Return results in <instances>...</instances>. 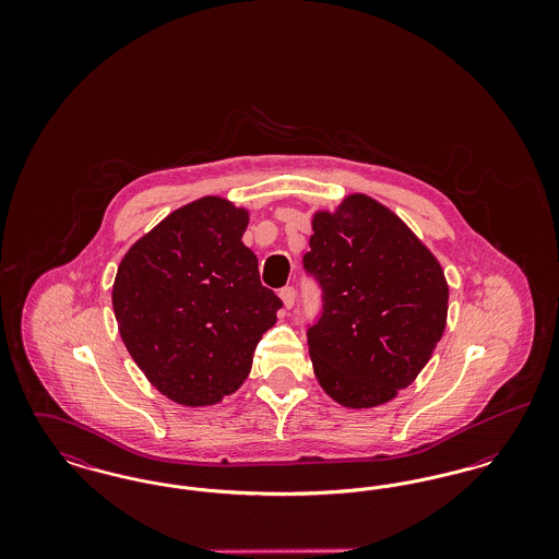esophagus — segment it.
<instances>
[{
  "label": "esophagus",
  "instance_id": "esophagus-1",
  "mask_svg": "<svg viewBox=\"0 0 559 559\" xmlns=\"http://www.w3.org/2000/svg\"><path fill=\"white\" fill-rule=\"evenodd\" d=\"M281 299H283L285 308H292L293 304H295V289H293L292 285L281 289Z\"/></svg>",
  "mask_w": 559,
  "mask_h": 559
}]
</instances>
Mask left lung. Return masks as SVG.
<instances>
[{
  "instance_id": "obj_1",
  "label": "left lung",
  "mask_w": 559,
  "mask_h": 559,
  "mask_svg": "<svg viewBox=\"0 0 559 559\" xmlns=\"http://www.w3.org/2000/svg\"><path fill=\"white\" fill-rule=\"evenodd\" d=\"M306 274L319 285L306 337L322 390L349 408L394 399L413 383L447 324L438 260L396 213L352 194L312 222Z\"/></svg>"
}]
</instances>
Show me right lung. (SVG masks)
Here are the masks:
<instances>
[{
  "instance_id": "1",
  "label": "right lung",
  "mask_w": 559,
  "mask_h": 559,
  "mask_svg": "<svg viewBox=\"0 0 559 559\" xmlns=\"http://www.w3.org/2000/svg\"><path fill=\"white\" fill-rule=\"evenodd\" d=\"M249 215L219 197L169 213L121 260L112 310L135 365L167 399L205 406L237 392L281 297L242 245Z\"/></svg>"
}]
</instances>
